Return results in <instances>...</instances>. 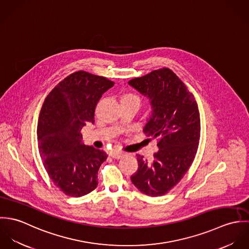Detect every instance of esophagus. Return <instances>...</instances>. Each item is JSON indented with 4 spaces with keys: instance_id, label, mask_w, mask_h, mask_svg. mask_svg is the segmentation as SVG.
Returning <instances> with one entry per match:
<instances>
[{
    "instance_id": "1",
    "label": "esophagus",
    "mask_w": 249,
    "mask_h": 249,
    "mask_svg": "<svg viewBox=\"0 0 249 249\" xmlns=\"http://www.w3.org/2000/svg\"><path fill=\"white\" fill-rule=\"evenodd\" d=\"M109 155H110L112 158H114V159H120V158H122V157L124 155V153L120 152V151H110Z\"/></svg>"
}]
</instances>
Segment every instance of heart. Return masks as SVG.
Returning a JSON list of instances; mask_svg holds the SVG:
<instances>
[{
	"label": "heart",
	"instance_id": "b5f03b06",
	"mask_svg": "<svg viewBox=\"0 0 249 249\" xmlns=\"http://www.w3.org/2000/svg\"><path fill=\"white\" fill-rule=\"evenodd\" d=\"M130 100H135V101H138V102H139L138 97H136L135 95H131V94L124 95L123 98H122V102H124V101H130Z\"/></svg>",
	"mask_w": 249,
	"mask_h": 249
}]
</instances>
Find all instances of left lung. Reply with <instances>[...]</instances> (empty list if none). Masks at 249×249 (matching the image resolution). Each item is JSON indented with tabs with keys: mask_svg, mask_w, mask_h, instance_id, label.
<instances>
[{
	"mask_svg": "<svg viewBox=\"0 0 249 249\" xmlns=\"http://www.w3.org/2000/svg\"><path fill=\"white\" fill-rule=\"evenodd\" d=\"M151 105L143 132L158 141L159 150L147 161L137 155L134 186L149 196H161L173 189L190 169L200 137V117L194 95L169 68L152 71L128 81Z\"/></svg>",
	"mask_w": 249,
	"mask_h": 249,
	"instance_id": "obj_1",
	"label": "left lung"
}]
</instances>
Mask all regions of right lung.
<instances>
[{
	"label": "right lung",
	"instance_id": "obj_1",
	"mask_svg": "<svg viewBox=\"0 0 249 249\" xmlns=\"http://www.w3.org/2000/svg\"><path fill=\"white\" fill-rule=\"evenodd\" d=\"M113 86L105 76L74 71L50 92L41 108L39 153L51 180L69 196H85L98 186V172L107 154L81 142L80 130L94 124L98 102Z\"/></svg>",
	"mask_w": 249,
	"mask_h": 249
}]
</instances>
